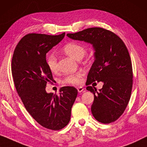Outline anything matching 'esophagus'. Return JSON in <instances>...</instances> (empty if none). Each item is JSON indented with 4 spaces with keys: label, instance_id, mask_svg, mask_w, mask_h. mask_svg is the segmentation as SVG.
<instances>
[{
    "label": "esophagus",
    "instance_id": "1",
    "mask_svg": "<svg viewBox=\"0 0 147 147\" xmlns=\"http://www.w3.org/2000/svg\"><path fill=\"white\" fill-rule=\"evenodd\" d=\"M84 88L82 87V86H79V87L77 88V90L78 92H82L84 90Z\"/></svg>",
    "mask_w": 147,
    "mask_h": 147
}]
</instances>
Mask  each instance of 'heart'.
Listing matches in <instances>:
<instances>
[{
	"label": "heart",
	"instance_id": "1",
	"mask_svg": "<svg viewBox=\"0 0 147 147\" xmlns=\"http://www.w3.org/2000/svg\"><path fill=\"white\" fill-rule=\"evenodd\" d=\"M63 51L67 55L73 59L79 61L84 57L86 53L84 47L79 43L72 42L65 45L63 47ZM57 57L53 53H49L47 56V65L49 69L52 72L57 71ZM82 73H78L67 76L63 80V82L67 84H78L81 82Z\"/></svg>",
	"mask_w": 147,
	"mask_h": 147
}]
</instances>
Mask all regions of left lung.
Instances as JSON below:
<instances>
[{
	"instance_id": "left-lung-1",
	"label": "left lung",
	"mask_w": 147,
	"mask_h": 147,
	"mask_svg": "<svg viewBox=\"0 0 147 147\" xmlns=\"http://www.w3.org/2000/svg\"><path fill=\"white\" fill-rule=\"evenodd\" d=\"M67 36L92 45L94 61L86 84L100 81L104 84L98 91L94 86L86 87L94 94L92 114L100 123L115 121L125 111L133 86L131 61L125 43L115 33L99 27L86 28Z\"/></svg>"
}]
</instances>
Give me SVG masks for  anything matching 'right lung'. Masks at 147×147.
<instances>
[{
  "label": "right lung",
  "mask_w": 147,
  "mask_h": 147,
  "mask_svg": "<svg viewBox=\"0 0 147 147\" xmlns=\"http://www.w3.org/2000/svg\"><path fill=\"white\" fill-rule=\"evenodd\" d=\"M65 35L26 34L18 43L12 59L14 85L26 111L41 126L54 131L69 123L78 94L73 86L61 88L59 95L45 90L47 84L53 82L46 55Z\"/></svg>",
  "instance_id": "1"
}]
</instances>
